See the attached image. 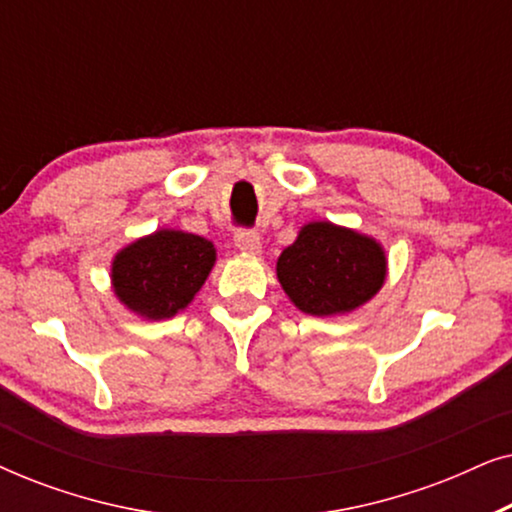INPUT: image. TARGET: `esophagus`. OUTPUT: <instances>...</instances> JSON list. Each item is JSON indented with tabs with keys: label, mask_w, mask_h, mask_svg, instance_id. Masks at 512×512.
<instances>
[{
	"label": "esophagus",
	"mask_w": 512,
	"mask_h": 512,
	"mask_svg": "<svg viewBox=\"0 0 512 512\" xmlns=\"http://www.w3.org/2000/svg\"><path fill=\"white\" fill-rule=\"evenodd\" d=\"M235 247L240 251H247V254H261V235H258L256 230H237Z\"/></svg>",
	"instance_id": "esophagus-1"
}]
</instances>
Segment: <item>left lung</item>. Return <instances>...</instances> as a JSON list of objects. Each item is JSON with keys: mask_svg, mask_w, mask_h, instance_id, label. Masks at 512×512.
Here are the masks:
<instances>
[{"mask_svg": "<svg viewBox=\"0 0 512 512\" xmlns=\"http://www.w3.org/2000/svg\"><path fill=\"white\" fill-rule=\"evenodd\" d=\"M277 279L298 310L333 317L354 312L382 289L387 256L373 237L312 221L277 258Z\"/></svg>", "mask_w": 512, "mask_h": 512, "instance_id": "obj_1", "label": "left lung"}]
</instances>
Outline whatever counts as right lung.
<instances>
[{
	"instance_id": "obj_1",
	"label": "right lung",
	"mask_w": 512,
	"mask_h": 512,
	"mask_svg": "<svg viewBox=\"0 0 512 512\" xmlns=\"http://www.w3.org/2000/svg\"><path fill=\"white\" fill-rule=\"evenodd\" d=\"M216 263L214 244L184 230H156L123 247L111 263L116 298L139 317L179 314L202 289Z\"/></svg>"
}]
</instances>
